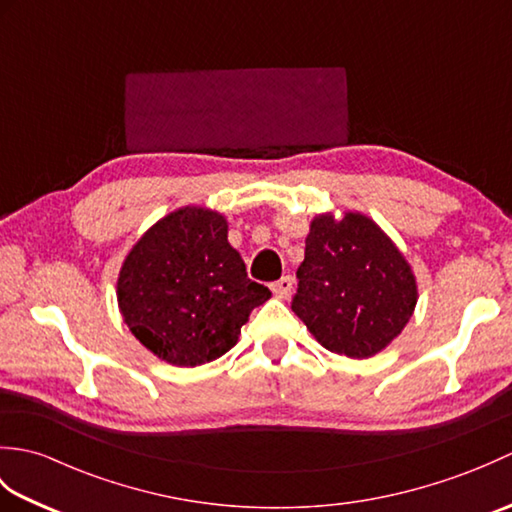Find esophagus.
<instances>
[{
  "mask_svg": "<svg viewBox=\"0 0 512 512\" xmlns=\"http://www.w3.org/2000/svg\"><path fill=\"white\" fill-rule=\"evenodd\" d=\"M292 288H295V279H292L290 275L281 277L279 281H275V284H273V292H275V297H279V299H288Z\"/></svg>",
  "mask_w": 512,
  "mask_h": 512,
  "instance_id": "obj_1",
  "label": "esophagus"
}]
</instances>
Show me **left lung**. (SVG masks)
Instances as JSON below:
<instances>
[{"label":"left lung","instance_id":"obj_1","mask_svg":"<svg viewBox=\"0 0 512 512\" xmlns=\"http://www.w3.org/2000/svg\"><path fill=\"white\" fill-rule=\"evenodd\" d=\"M292 310L325 350L369 358L396 339L418 301L396 244L361 213L314 217Z\"/></svg>","mask_w":512,"mask_h":512}]
</instances>
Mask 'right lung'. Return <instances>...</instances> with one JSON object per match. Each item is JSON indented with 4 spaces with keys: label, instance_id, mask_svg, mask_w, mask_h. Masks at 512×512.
<instances>
[{
    "label": "right lung",
    "instance_id": "add662e5",
    "mask_svg": "<svg viewBox=\"0 0 512 512\" xmlns=\"http://www.w3.org/2000/svg\"><path fill=\"white\" fill-rule=\"evenodd\" d=\"M116 295L127 328L149 352L195 367L231 350L270 290L248 279L224 215L184 206L129 250Z\"/></svg>",
    "mask_w": 512,
    "mask_h": 512
}]
</instances>
